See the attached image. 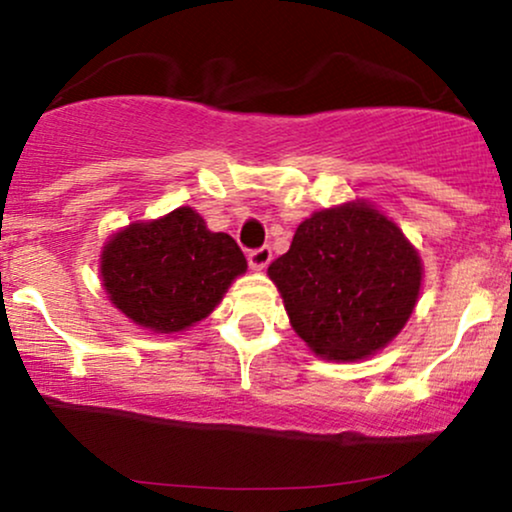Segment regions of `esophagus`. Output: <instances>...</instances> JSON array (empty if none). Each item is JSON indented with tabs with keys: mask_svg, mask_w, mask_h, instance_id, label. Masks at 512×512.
Instances as JSON below:
<instances>
[{
	"mask_svg": "<svg viewBox=\"0 0 512 512\" xmlns=\"http://www.w3.org/2000/svg\"><path fill=\"white\" fill-rule=\"evenodd\" d=\"M270 258H273V251H270V246H261V249L249 251V266L254 270H263L270 263Z\"/></svg>",
	"mask_w": 512,
	"mask_h": 512,
	"instance_id": "esophagus-1",
	"label": "esophagus"
}]
</instances>
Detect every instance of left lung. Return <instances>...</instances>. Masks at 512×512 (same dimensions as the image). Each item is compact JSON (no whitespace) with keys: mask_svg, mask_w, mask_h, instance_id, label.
<instances>
[{"mask_svg":"<svg viewBox=\"0 0 512 512\" xmlns=\"http://www.w3.org/2000/svg\"><path fill=\"white\" fill-rule=\"evenodd\" d=\"M268 275L311 351L358 361L403 330L420 294L422 263L396 223L356 201L306 218Z\"/></svg>","mask_w":512,"mask_h":512,"instance_id":"8db88e82","label":"left lung"}]
</instances>
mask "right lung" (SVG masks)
Here are the masks:
<instances>
[{"label":"right lung","mask_w":512,"mask_h":512,"mask_svg":"<svg viewBox=\"0 0 512 512\" xmlns=\"http://www.w3.org/2000/svg\"><path fill=\"white\" fill-rule=\"evenodd\" d=\"M246 270L235 239L211 232L182 206L151 223L116 232L102 251V282L111 304L151 332H180L206 318Z\"/></svg>","instance_id":"obj_1"}]
</instances>
